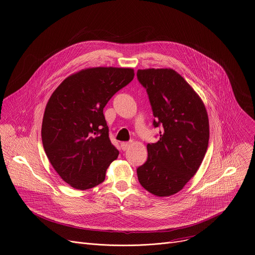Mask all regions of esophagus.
<instances>
[{"label":"esophagus","mask_w":255,"mask_h":255,"mask_svg":"<svg viewBox=\"0 0 255 255\" xmlns=\"http://www.w3.org/2000/svg\"><path fill=\"white\" fill-rule=\"evenodd\" d=\"M130 145H131V143H129V142H122L121 143V147H122V150H127L129 147H130Z\"/></svg>","instance_id":"obj_1"}]
</instances>
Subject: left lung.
Wrapping results in <instances>:
<instances>
[{"instance_id": "obj_1", "label": "left lung", "mask_w": 255, "mask_h": 255, "mask_svg": "<svg viewBox=\"0 0 255 255\" xmlns=\"http://www.w3.org/2000/svg\"><path fill=\"white\" fill-rule=\"evenodd\" d=\"M152 108L159 140L147 145V161L137 168L140 184L156 196L180 191L195 175L209 141L205 106L190 85L172 69L137 71Z\"/></svg>"}]
</instances>
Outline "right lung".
<instances>
[{
	"mask_svg": "<svg viewBox=\"0 0 255 255\" xmlns=\"http://www.w3.org/2000/svg\"><path fill=\"white\" fill-rule=\"evenodd\" d=\"M133 78L130 68L85 69L66 78L50 97L42 123L44 150L73 188L86 190L102 183L118 157L103 109Z\"/></svg>",
	"mask_w": 255,
	"mask_h": 255,
	"instance_id": "add662e5",
	"label": "right lung"
}]
</instances>
